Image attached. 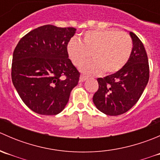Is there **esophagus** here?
I'll return each mask as SVG.
<instances>
[{
	"instance_id": "esophagus-1",
	"label": "esophagus",
	"mask_w": 160,
	"mask_h": 160,
	"mask_svg": "<svg viewBox=\"0 0 160 160\" xmlns=\"http://www.w3.org/2000/svg\"><path fill=\"white\" fill-rule=\"evenodd\" d=\"M86 79H87L86 76H84V75H80V82H83L85 80H86Z\"/></svg>"
}]
</instances>
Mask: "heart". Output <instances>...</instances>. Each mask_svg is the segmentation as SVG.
I'll return each mask as SVG.
<instances>
[{
    "mask_svg": "<svg viewBox=\"0 0 160 160\" xmlns=\"http://www.w3.org/2000/svg\"><path fill=\"white\" fill-rule=\"evenodd\" d=\"M132 49L130 35L116 29L88 31L83 34L82 42L73 37L67 46V54L77 67L86 61L91 52L93 59L80 67L82 72L91 75L119 71L129 59Z\"/></svg>",
    "mask_w": 160,
    "mask_h": 160,
    "instance_id": "heart-1",
    "label": "heart"
}]
</instances>
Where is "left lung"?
<instances>
[{
    "label": "left lung",
    "mask_w": 160,
    "mask_h": 160,
    "mask_svg": "<svg viewBox=\"0 0 160 160\" xmlns=\"http://www.w3.org/2000/svg\"><path fill=\"white\" fill-rule=\"evenodd\" d=\"M132 54L122 69L104 78H98V91L93 97L97 108L107 115L116 116L130 110L139 100L149 79L147 53L133 32Z\"/></svg>",
    "instance_id": "8db88e82"
}]
</instances>
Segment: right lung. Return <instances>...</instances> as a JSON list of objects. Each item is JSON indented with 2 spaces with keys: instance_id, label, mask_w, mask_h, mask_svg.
Segmentation results:
<instances>
[{
  "instance_id": "add662e5",
  "label": "right lung",
  "mask_w": 160,
  "mask_h": 160,
  "mask_svg": "<svg viewBox=\"0 0 160 160\" xmlns=\"http://www.w3.org/2000/svg\"><path fill=\"white\" fill-rule=\"evenodd\" d=\"M76 30L43 25L22 37L14 50L12 83L23 102L37 114L60 113L78 83L80 73L67 52Z\"/></svg>"
}]
</instances>
